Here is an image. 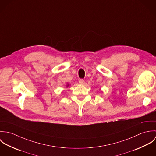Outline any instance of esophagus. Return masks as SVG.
I'll return each mask as SVG.
<instances>
[{
    "label": "esophagus",
    "instance_id": "obj_1",
    "mask_svg": "<svg viewBox=\"0 0 156 156\" xmlns=\"http://www.w3.org/2000/svg\"><path fill=\"white\" fill-rule=\"evenodd\" d=\"M79 82V83H80V85H83V84L85 83V81H84L83 79H80Z\"/></svg>",
    "mask_w": 156,
    "mask_h": 156
}]
</instances>
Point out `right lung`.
I'll list each match as a JSON object with an SVG mask.
<instances>
[{"label": "right lung", "mask_w": 156, "mask_h": 156, "mask_svg": "<svg viewBox=\"0 0 156 156\" xmlns=\"http://www.w3.org/2000/svg\"><path fill=\"white\" fill-rule=\"evenodd\" d=\"M69 84H68V83H67V85H66V87H69Z\"/></svg>", "instance_id": "1"}]
</instances>
